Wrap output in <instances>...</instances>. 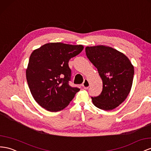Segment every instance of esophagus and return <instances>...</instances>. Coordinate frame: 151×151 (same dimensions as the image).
I'll return each instance as SVG.
<instances>
[{"label": "esophagus", "mask_w": 151, "mask_h": 151, "mask_svg": "<svg viewBox=\"0 0 151 151\" xmlns=\"http://www.w3.org/2000/svg\"><path fill=\"white\" fill-rule=\"evenodd\" d=\"M89 85H90V84H89V83L88 80V79H84V83H83V88H84L85 89H87L89 88Z\"/></svg>", "instance_id": "esophagus-1"}]
</instances>
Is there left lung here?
Masks as SVG:
<instances>
[{"mask_svg": "<svg viewBox=\"0 0 151 151\" xmlns=\"http://www.w3.org/2000/svg\"><path fill=\"white\" fill-rule=\"evenodd\" d=\"M85 50L103 82L101 94L91 97L93 104L105 111L116 108L125 100L131 90L133 65L123 52L111 47L104 45L87 46Z\"/></svg>", "mask_w": 151, "mask_h": 151, "instance_id": "1", "label": "left lung"}]
</instances>
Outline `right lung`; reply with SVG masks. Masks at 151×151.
Listing matches in <instances>:
<instances>
[{
  "label": "right lung",
  "mask_w": 151,
  "mask_h": 151,
  "mask_svg": "<svg viewBox=\"0 0 151 151\" xmlns=\"http://www.w3.org/2000/svg\"><path fill=\"white\" fill-rule=\"evenodd\" d=\"M83 45L51 42L36 49L26 70L28 87L40 106L50 112L62 111L80 89L71 87L68 61L83 50Z\"/></svg>",
  "instance_id": "1"
}]
</instances>
